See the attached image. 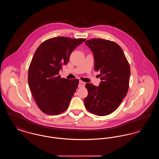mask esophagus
I'll return each instance as SVG.
<instances>
[{
  "instance_id": "esophagus-1",
  "label": "esophagus",
  "mask_w": 159,
  "mask_h": 159,
  "mask_svg": "<svg viewBox=\"0 0 159 159\" xmlns=\"http://www.w3.org/2000/svg\"><path fill=\"white\" fill-rule=\"evenodd\" d=\"M84 86H85V83L83 82V81H82V80H80L79 84V88H83V87H84Z\"/></svg>"
}]
</instances>
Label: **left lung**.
Here are the masks:
<instances>
[{"label": "left lung", "instance_id": "obj_1", "mask_svg": "<svg viewBox=\"0 0 159 159\" xmlns=\"http://www.w3.org/2000/svg\"><path fill=\"white\" fill-rule=\"evenodd\" d=\"M85 45L93 52L94 69L100 72L102 81L98 87L86 84L88 95L84 104L91 113L107 116L119 107L128 93L130 66L121 47L114 42L96 38L86 40Z\"/></svg>", "mask_w": 159, "mask_h": 159}]
</instances>
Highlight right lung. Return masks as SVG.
Instances as JSON below:
<instances>
[{"mask_svg":"<svg viewBox=\"0 0 159 159\" xmlns=\"http://www.w3.org/2000/svg\"><path fill=\"white\" fill-rule=\"evenodd\" d=\"M83 38L60 36L42 42L36 49L29 68L28 82L39 109L48 115L65 111L79 84V80L61 78L59 71Z\"/></svg>","mask_w":159,"mask_h":159,"instance_id":"add662e5","label":"right lung"}]
</instances>
